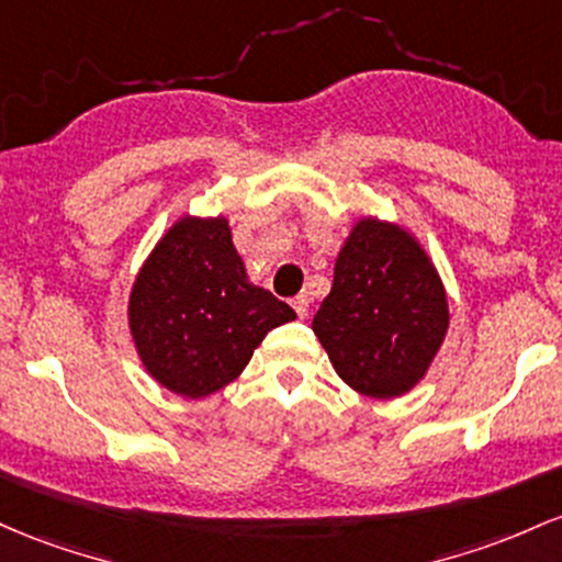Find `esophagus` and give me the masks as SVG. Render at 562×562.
<instances>
[{
	"mask_svg": "<svg viewBox=\"0 0 562 562\" xmlns=\"http://www.w3.org/2000/svg\"><path fill=\"white\" fill-rule=\"evenodd\" d=\"M292 307L300 318H305L307 311H311V297H307V294H297V297L292 300Z\"/></svg>",
	"mask_w": 562,
	"mask_h": 562,
	"instance_id": "34e87169",
	"label": "esophagus"
}]
</instances>
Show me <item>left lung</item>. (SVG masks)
Returning <instances> with one entry per match:
<instances>
[{"label":"left lung","instance_id":"left-lung-1","mask_svg":"<svg viewBox=\"0 0 562 562\" xmlns=\"http://www.w3.org/2000/svg\"><path fill=\"white\" fill-rule=\"evenodd\" d=\"M313 331L352 390L380 401L408 393L449 331L430 255L401 225L361 217L339 249Z\"/></svg>","mask_w":562,"mask_h":562}]
</instances>
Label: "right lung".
<instances>
[{"label": "right lung", "mask_w": 562, "mask_h": 562, "mask_svg": "<svg viewBox=\"0 0 562 562\" xmlns=\"http://www.w3.org/2000/svg\"><path fill=\"white\" fill-rule=\"evenodd\" d=\"M137 356L161 387L206 398L247 369L292 307L255 286L225 217H180L159 238L130 292Z\"/></svg>", "instance_id": "right-lung-1"}]
</instances>
